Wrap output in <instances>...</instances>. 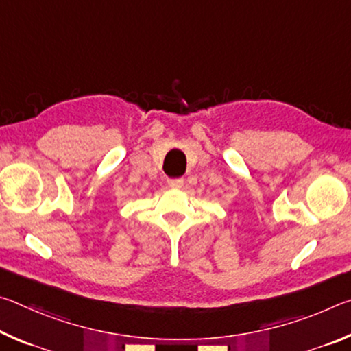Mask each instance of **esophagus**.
Instances as JSON below:
<instances>
[{
    "instance_id": "esophagus-1",
    "label": "esophagus",
    "mask_w": 351,
    "mask_h": 351,
    "mask_svg": "<svg viewBox=\"0 0 351 351\" xmlns=\"http://www.w3.org/2000/svg\"><path fill=\"white\" fill-rule=\"evenodd\" d=\"M182 184H184L182 178H176V180H169V186L171 189H181Z\"/></svg>"
}]
</instances>
